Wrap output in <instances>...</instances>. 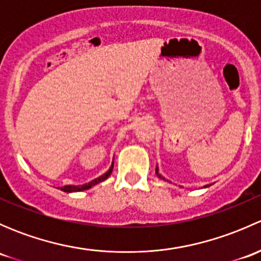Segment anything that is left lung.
Returning a JSON list of instances; mask_svg holds the SVG:
<instances>
[{"instance_id": "8db88e82", "label": "left lung", "mask_w": 261, "mask_h": 261, "mask_svg": "<svg viewBox=\"0 0 261 261\" xmlns=\"http://www.w3.org/2000/svg\"><path fill=\"white\" fill-rule=\"evenodd\" d=\"M155 173H156V175L160 178V179H164V180H165V178L163 177V175L159 173V168H158V167H156V169H155ZM207 187H210L208 184H207V186H204V188H207Z\"/></svg>"}]
</instances>
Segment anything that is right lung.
Instances as JSON below:
<instances>
[{
	"instance_id": "obj_1",
	"label": "right lung",
	"mask_w": 261,
	"mask_h": 261,
	"mask_svg": "<svg viewBox=\"0 0 261 261\" xmlns=\"http://www.w3.org/2000/svg\"><path fill=\"white\" fill-rule=\"evenodd\" d=\"M112 169H114V162H112V165L110 167V169L107 170L105 174H102L101 177L96 178V179H93L92 181H89V183H86V184H82V186H64L62 187V191L63 192H67V193H72V192H81V191H86V189H89L92 188L93 186H96V184H98L99 181H103L105 179H107V178L111 175L112 173Z\"/></svg>"
}]
</instances>
